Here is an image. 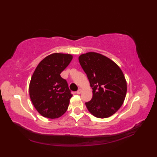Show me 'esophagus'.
<instances>
[{
  "mask_svg": "<svg viewBox=\"0 0 157 157\" xmlns=\"http://www.w3.org/2000/svg\"><path fill=\"white\" fill-rule=\"evenodd\" d=\"M82 92V89H79L76 92V93H77V94H81Z\"/></svg>",
  "mask_w": 157,
  "mask_h": 157,
  "instance_id": "34e87169",
  "label": "esophagus"
}]
</instances>
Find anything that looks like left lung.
<instances>
[{
	"label": "left lung",
	"instance_id": "left-lung-1",
	"mask_svg": "<svg viewBox=\"0 0 157 157\" xmlns=\"http://www.w3.org/2000/svg\"><path fill=\"white\" fill-rule=\"evenodd\" d=\"M78 59L92 89V98L86 102V107L96 117H109L120 109L126 96L127 82L122 70L97 52H86Z\"/></svg>",
	"mask_w": 157,
	"mask_h": 157
}]
</instances>
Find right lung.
<instances>
[{
  "instance_id": "obj_1",
  "label": "right lung",
  "mask_w": 157,
  "mask_h": 157,
  "mask_svg": "<svg viewBox=\"0 0 157 157\" xmlns=\"http://www.w3.org/2000/svg\"><path fill=\"white\" fill-rule=\"evenodd\" d=\"M72 59V55L53 53L42 60L33 73L29 85V97L44 117L59 118L68 109L73 95L60 74Z\"/></svg>"
}]
</instances>
